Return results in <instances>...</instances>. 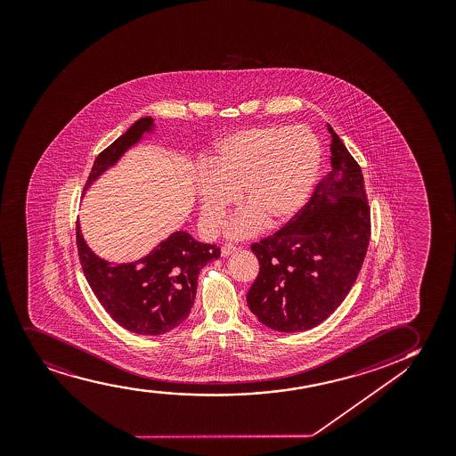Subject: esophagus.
Segmentation results:
<instances>
[{"label":"esophagus","mask_w":456,"mask_h":456,"mask_svg":"<svg viewBox=\"0 0 456 456\" xmlns=\"http://www.w3.org/2000/svg\"><path fill=\"white\" fill-rule=\"evenodd\" d=\"M236 248L233 246V244H231V242H225L224 246L221 248V255L223 256H227V255H231V253L235 252Z\"/></svg>","instance_id":"esophagus-1"}]
</instances>
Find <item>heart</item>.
I'll list each match as a JSON object with an SVG mask.
<instances>
[{
	"mask_svg": "<svg viewBox=\"0 0 456 456\" xmlns=\"http://www.w3.org/2000/svg\"><path fill=\"white\" fill-rule=\"evenodd\" d=\"M321 159L320 140L305 127L265 126L225 136L215 147L208 169L198 174L204 227L218 229L240 191L248 208L232 218L229 235H253L265 223L286 224L307 203Z\"/></svg>",
	"mask_w": 456,
	"mask_h": 456,
	"instance_id": "b5f03b06",
	"label": "heart"
}]
</instances>
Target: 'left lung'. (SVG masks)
<instances>
[{"label":"left lung","mask_w":456,"mask_h":456,"mask_svg":"<svg viewBox=\"0 0 456 456\" xmlns=\"http://www.w3.org/2000/svg\"><path fill=\"white\" fill-rule=\"evenodd\" d=\"M332 170L299 214L253 242L259 273L248 293L253 315L278 332H303L332 315L349 295L370 241L364 178L330 124ZM338 200L330 202L328 198Z\"/></svg>","instance_id":"left-lung-1"}]
</instances>
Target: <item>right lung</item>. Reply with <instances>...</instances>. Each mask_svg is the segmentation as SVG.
<instances>
[{
	"mask_svg": "<svg viewBox=\"0 0 456 456\" xmlns=\"http://www.w3.org/2000/svg\"><path fill=\"white\" fill-rule=\"evenodd\" d=\"M152 124L151 117L138 119L106 147L96 157L86 187L117 163ZM77 248L86 280L107 314L126 330L152 337L169 332L186 320L197 295L200 270L210 259L220 258L216 244H203L187 232H175L146 258L130 265H109L90 252L78 223Z\"/></svg>",
	"mask_w": 456,
	"mask_h": 456,
	"instance_id": "right-lung-1",
	"label": "right lung"
}]
</instances>
